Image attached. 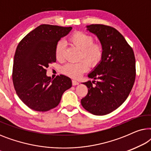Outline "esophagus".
<instances>
[{
  "label": "esophagus",
  "mask_w": 151,
  "mask_h": 151,
  "mask_svg": "<svg viewBox=\"0 0 151 151\" xmlns=\"http://www.w3.org/2000/svg\"><path fill=\"white\" fill-rule=\"evenodd\" d=\"M79 84V82H78L77 80H72V84H73V86H76V85H78V84Z\"/></svg>",
  "instance_id": "obj_1"
}]
</instances>
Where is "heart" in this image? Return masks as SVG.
Here are the masks:
<instances>
[{
	"label": "heart",
	"instance_id": "1",
	"mask_svg": "<svg viewBox=\"0 0 151 151\" xmlns=\"http://www.w3.org/2000/svg\"><path fill=\"white\" fill-rule=\"evenodd\" d=\"M69 42L81 50L80 58H84L77 63H68L62 69L63 73L73 78H79L89 69V65L95 67L100 63L104 53V48L102 43L94 42L91 35L82 32H76L69 38ZM65 43L63 40L58 42L55 46V54L58 60L63 59ZM90 64H88V63Z\"/></svg>",
	"mask_w": 151,
	"mask_h": 151
}]
</instances>
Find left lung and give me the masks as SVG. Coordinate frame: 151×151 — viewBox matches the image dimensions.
Returning <instances> with one entry per match:
<instances>
[{"label": "left lung", "mask_w": 151, "mask_h": 151, "mask_svg": "<svg viewBox=\"0 0 151 151\" xmlns=\"http://www.w3.org/2000/svg\"><path fill=\"white\" fill-rule=\"evenodd\" d=\"M86 27L100 40L104 53L88 75L93 81L83 83L88 87V93L81 104L92 114L104 115L121 106L131 91L136 76L135 58L132 47L115 28L100 24Z\"/></svg>", "instance_id": "obj_1"}]
</instances>
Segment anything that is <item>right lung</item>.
<instances>
[{"label":"right lung","mask_w":151,"mask_h":151,"mask_svg":"<svg viewBox=\"0 0 151 151\" xmlns=\"http://www.w3.org/2000/svg\"><path fill=\"white\" fill-rule=\"evenodd\" d=\"M71 27L41 24L26 35L14 55L12 80L16 94L29 108L45 112L56 107L71 80L64 75L52 80L47 68L55 63V46L69 34Z\"/></svg>","instance_id":"obj_1"}]
</instances>
